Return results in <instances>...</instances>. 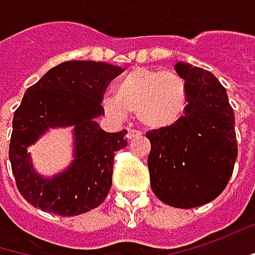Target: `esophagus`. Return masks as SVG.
Masks as SVG:
<instances>
[{
	"label": "esophagus",
	"instance_id": "obj_1",
	"mask_svg": "<svg viewBox=\"0 0 255 255\" xmlns=\"http://www.w3.org/2000/svg\"><path fill=\"white\" fill-rule=\"evenodd\" d=\"M141 132L140 131H135V129H128L127 132V140H134L135 137H140Z\"/></svg>",
	"mask_w": 255,
	"mask_h": 255
}]
</instances>
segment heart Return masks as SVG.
Segmentation results:
<instances>
[{"label": "heart", "instance_id": "obj_1", "mask_svg": "<svg viewBox=\"0 0 255 255\" xmlns=\"http://www.w3.org/2000/svg\"><path fill=\"white\" fill-rule=\"evenodd\" d=\"M115 95L104 98V110L117 120L137 114L142 127L151 131L180 124L189 113V85L176 72L135 68L114 86Z\"/></svg>", "mask_w": 255, "mask_h": 255}]
</instances>
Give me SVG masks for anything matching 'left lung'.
<instances>
[{"label":"left lung","mask_w":255,"mask_h":255,"mask_svg":"<svg viewBox=\"0 0 255 255\" xmlns=\"http://www.w3.org/2000/svg\"><path fill=\"white\" fill-rule=\"evenodd\" d=\"M174 70L189 85V113L174 127L147 132V164L158 199L189 209L218 198L232 176L235 117L225 88L209 70L186 62H176Z\"/></svg>","instance_id":"8db88e82"}]
</instances>
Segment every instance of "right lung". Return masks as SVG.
<instances>
[{
	"mask_svg": "<svg viewBox=\"0 0 255 255\" xmlns=\"http://www.w3.org/2000/svg\"><path fill=\"white\" fill-rule=\"evenodd\" d=\"M121 68L105 62L72 60L54 66L30 86L12 120L9 161L23 198L41 211L73 217L89 212L113 185L114 156L126 134L99 127L102 94ZM72 127L74 158L65 171L44 176L34 169L28 147L50 129Z\"/></svg>",
	"mask_w": 255,
	"mask_h": 255,
	"instance_id": "add662e5",
	"label": "right lung"
}]
</instances>
